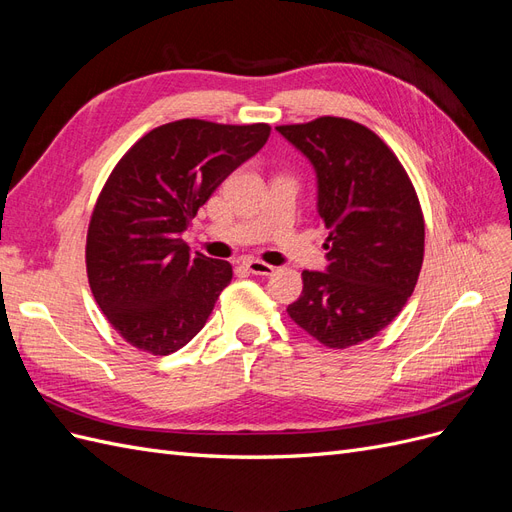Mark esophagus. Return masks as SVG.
I'll return each mask as SVG.
<instances>
[{
    "instance_id": "1",
    "label": "esophagus",
    "mask_w": 512,
    "mask_h": 512,
    "mask_svg": "<svg viewBox=\"0 0 512 512\" xmlns=\"http://www.w3.org/2000/svg\"><path fill=\"white\" fill-rule=\"evenodd\" d=\"M245 269L250 271V273H254V275H273V271H275L271 265H267V262L254 260V258L245 260Z\"/></svg>"
}]
</instances>
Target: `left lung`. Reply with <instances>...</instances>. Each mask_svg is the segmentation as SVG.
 <instances>
[{
  "label": "left lung",
  "instance_id": "1",
  "mask_svg": "<svg viewBox=\"0 0 512 512\" xmlns=\"http://www.w3.org/2000/svg\"><path fill=\"white\" fill-rule=\"evenodd\" d=\"M316 173L327 267L303 271L290 318L329 348L371 339L404 309L423 267L425 222L395 153L365 126L320 117L275 128Z\"/></svg>",
  "mask_w": 512,
  "mask_h": 512
}]
</instances>
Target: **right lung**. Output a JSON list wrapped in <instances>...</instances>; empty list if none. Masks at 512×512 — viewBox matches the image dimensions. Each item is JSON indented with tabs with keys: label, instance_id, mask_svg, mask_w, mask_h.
I'll return each mask as SVG.
<instances>
[{
	"label": "right lung",
	"instance_id": "1",
	"mask_svg": "<svg viewBox=\"0 0 512 512\" xmlns=\"http://www.w3.org/2000/svg\"><path fill=\"white\" fill-rule=\"evenodd\" d=\"M267 123L181 119L145 134L108 177L87 232V275L108 322L151 354L183 348L232 280L181 235L215 188L267 143Z\"/></svg>",
	"mask_w": 512,
	"mask_h": 512
}]
</instances>
